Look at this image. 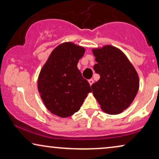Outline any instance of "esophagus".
Masks as SVG:
<instances>
[{
	"instance_id": "34e87169",
	"label": "esophagus",
	"mask_w": 159,
	"mask_h": 159,
	"mask_svg": "<svg viewBox=\"0 0 159 159\" xmlns=\"http://www.w3.org/2000/svg\"><path fill=\"white\" fill-rule=\"evenodd\" d=\"M88 82H89V84H90V85L91 86L93 84V82H94V81H93V79H90V80H88Z\"/></svg>"
}]
</instances>
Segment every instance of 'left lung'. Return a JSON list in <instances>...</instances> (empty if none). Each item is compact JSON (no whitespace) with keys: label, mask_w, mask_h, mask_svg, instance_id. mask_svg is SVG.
Segmentation results:
<instances>
[{"label":"left lung","mask_w":159,"mask_h":159,"mask_svg":"<svg viewBox=\"0 0 159 159\" xmlns=\"http://www.w3.org/2000/svg\"><path fill=\"white\" fill-rule=\"evenodd\" d=\"M92 51L97 62L93 69L101 77L91 86L93 95L106 114H121L131 105L138 92V72L118 48L106 45Z\"/></svg>","instance_id":"1"}]
</instances>
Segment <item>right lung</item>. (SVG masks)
I'll list each match as a JSON object with an SVG mask.
<instances>
[{"label":"right lung","instance_id":"right-lung-1","mask_svg":"<svg viewBox=\"0 0 159 159\" xmlns=\"http://www.w3.org/2000/svg\"><path fill=\"white\" fill-rule=\"evenodd\" d=\"M84 47L71 42L61 43L50 54L38 79V90L50 112L66 118L80 110L88 93V82L77 68Z\"/></svg>","mask_w":159,"mask_h":159}]
</instances>
